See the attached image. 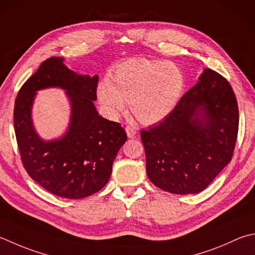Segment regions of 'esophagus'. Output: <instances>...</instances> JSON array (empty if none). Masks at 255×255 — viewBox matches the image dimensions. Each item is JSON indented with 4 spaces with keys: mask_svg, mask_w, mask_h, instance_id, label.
I'll use <instances>...</instances> for the list:
<instances>
[{
    "mask_svg": "<svg viewBox=\"0 0 255 255\" xmlns=\"http://www.w3.org/2000/svg\"><path fill=\"white\" fill-rule=\"evenodd\" d=\"M126 132H127V136L129 138H136V136H137V129L133 127H130V126L126 127Z\"/></svg>",
    "mask_w": 255,
    "mask_h": 255,
    "instance_id": "1",
    "label": "esophagus"
}]
</instances>
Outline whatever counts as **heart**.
Listing matches in <instances>:
<instances>
[{
  "label": "heart",
  "instance_id": "heart-1",
  "mask_svg": "<svg viewBox=\"0 0 255 255\" xmlns=\"http://www.w3.org/2000/svg\"><path fill=\"white\" fill-rule=\"evenodd\" d=\"M183 87V74L176 65L130 58L115 67L112 79L106 77L99 82L96 94L108 118L121 117L128 102L138 121L156 124L176 108Z\"/></svg>",
  "mask_w": 255,
  "mask_h": 255
}]
</instances>
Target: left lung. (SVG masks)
Returning <instances> with one entry per match:
<instances>
[{
    "label": "left lung",
    "mask_w": 255,
    "mask_h": 255,
    "mask_svg": "<svg viewBox=\"0 0 255 255\" xmlns=\"http://www.w3.org/2000/svg\"><path fill=\"white\" fill-rule=\"evenodd\" d=\"M238 129L231 85L212 69H203L171 114L140 132L149 180L176 194L204 190L231 161Z\"/></svg>",
    "instance_id": "obj_1"
}]
</instances>
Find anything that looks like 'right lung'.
<instances>
[{"label": "right lung", "mask_w": 255, "mask_h": 255, "mask_svg": "<svg viewBox=\"0 0 255 255\" xmlns=\"http://www.w3.org/2000/svg\"><path fill=\"white\" fill-rule=\"evenodd\" d=\"M98 75L69 69L62 57H51L19 89L14 106V129L25 170L55 196L82 199L98 192L109 180L113 162L127 134L118 123L98 114ZM62 88L71 105L68 130L62 137L44 141L34 130L31 108L41 89Z\"/></svg>", "instance_id": "obj_1"}]
</instances>
